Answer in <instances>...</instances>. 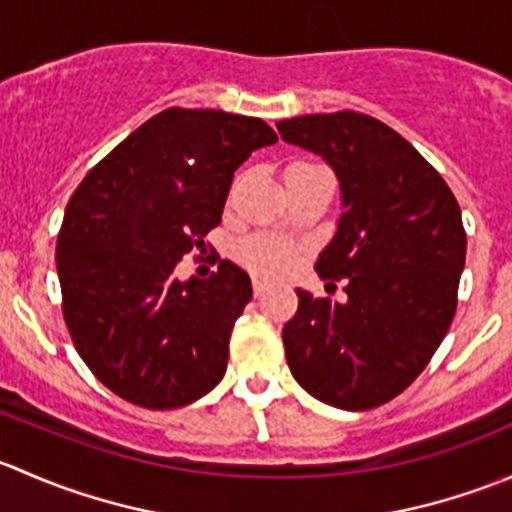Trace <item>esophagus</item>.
I'll return each mask as SVG.
<instances>
[{
  "mask_svg": "<svg viewBox=\"0 0 512 512\" xmlns=\"http://www.w3.org/2000/svg\"><path fill=\"white\" fill-rule=\"evenodd\" d=\"M252 292H255V297H262L267 292V282L262 277H252Z\"/></svg>",
  "mask_w": 512,
  "mask_h": 512,
  "instance_id": "obj_1",
  "label": "esophagus"
}]
</instances>
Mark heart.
Instances as JSON below:
<instances>
[{"label":"heart","mask_w":512,"mask_h":512,"mask_svg":"<svg viewBox=\"0 0 512 512\" xmlns=\"http://www.w3.org/2000/svg\"><path fill=\"white\" fill-rule=\"evenodd\" d=\"M302 165L312 163H292L289 168H302ZM287 168V170H289ZM235 257L250 270L262 272V275H275L282 272L292 260V252L287 245L277 240H265V237H250V240H242L235 247Z\"/></svg>","instance_id":"heart-1"}]
</instances>
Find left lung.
<instances>
[{"label": "left lung", "instance_id": "1", "mask_svg": "<svg viewBox=\"0 0 512 512\" xmlns=\"http://www.w3.org/2000/svg\"><path fill=\"white\" fill-rule=\"evenodd\" d=\"M282 141L327 160L342 188L337 235L314 270L347 302L297 289L282 329L289 371L344 411L386 404L426 369L458 304L466 230L456 195L394 128L337 111L277 123Z\"/></svg>", "mask_w": 512, "mask_h": 512}]
</instances>
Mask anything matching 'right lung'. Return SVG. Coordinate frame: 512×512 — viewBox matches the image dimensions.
<instances>
[{
	"mask_svg": "<svg viewBox=\"0 0 512 512\" xmlns=\"http://www.w3.org/2000/svg\"><path fill=\"white\" fill-rule=\"evenodd\" d=\"M262 118L165 108L86 173L56 240L74 347L128 404L168 411L218 386L250 277L223 260L208 280L175 265L220 225L232 173L272 146Z\"/></svg>",
	"mask_w": 512,
	"mask_h": 512,
	"instance_id": "obj_1",
	"label": "right lung"
}]
</instances>
